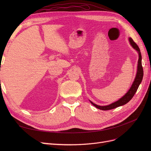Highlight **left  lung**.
Listing matches in <instances>:
<instances>
[{"instance_id":"8db88e82","label":"left lung","mask_w":151,"mask_h":151,"mask_svg":"<svg viewBox=\"0 0 151 151\" xmlns=\"http://www.w3.org/2000/svg\"><path fill=\"white\" fill-rule=\"evenodd\" d=\"M129 42L131 45V46L133 47L137 52L139 53V60H138V64H137V74L135 77V79L132 83L130 88L128 91V92L123 96V97L120 98L118 101L114 102L109 105H106V106H99V105L93 103L92 101H91V103L92 104L93 106H94L96 108H97L101 110H109V109H112L117 107H119L121 106H123L125 104H127L129 102L131 99L133 98L134 94H135L137 90L139 85L140 84L142 81L143 79L144 76V71L142 65V55L140 53V50L138 47V45H137L131 38H129Z\"/></svg>"}]
</instances>
